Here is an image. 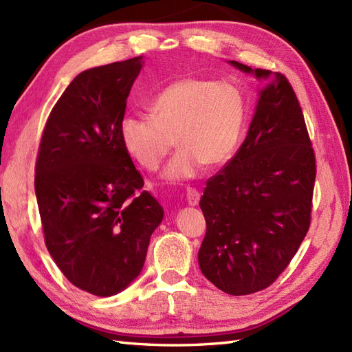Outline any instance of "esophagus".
I'll list each match as a JSON object with an SVG mask.
<instances>
[{
  "mask_svg": "<svg viewBox=\"0 0 352 352\" xmlns=\"http://www.w3.org/2000/svg\"><path fill=\"white\" fill-rule=\"evenodd\" d=\"M186 197H187V204H188V205H192V206H195V205L199 204L201 193L197 192L196 188H193V187H188V188H187V192H186Z\"/></svg>",
  "mask_w": 352,
  "mask_h": 352,
  "instance_id": "obj_1",
  "label": "esophagus"
}]
</instances>
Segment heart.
I'll list each match as a JSON object with an SVG mask.
<instances>
[{"label": "heart", "instance_id": "1", "mask_svg": "<svg viewBox=\"0 0 352 352\" xmlns=\"http://www.w3.org/2000/svg\"><path fill=\"white\" fill-rule=\"evenodd\" d=\"M150 116L126 114L119 124L126 153L138 165L155 170L173 147H179L165 168L168 182L193 178L201 168L220 166L236 150L244 131L247 101L230 82L184 77L148 102Z\"/></svg>", "mask_w": 352, "mask_h": 352}]
</instances>
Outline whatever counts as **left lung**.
Here are the masks:
<instances>
[{
	"label": "left lung",
	"mask_w": 352,
	"mask_h": 352,
	"mask_svg": "<svg viewBox=\"0 0 352 352\" xmlns=\"http://www.w3.org/2000/svg\"><path fill=\"white\" fill-rule=\"evenodd\" d=\"M230 65L272 80L258 92L245 141L206 182L201 210L206 233L197 254L205 278L244 296L272 284L308 233L315 155L303 113L285 76Z\"/></svg>",
	"instance_id": "1"
}]
</instances>
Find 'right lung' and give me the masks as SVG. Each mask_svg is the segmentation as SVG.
<instances>
[{
	"label": "right lung",
	"instance_id": "1",
	"mask_svg": "<svg viewBox=\"0 0 352 352\" xmlns=\"http://www.w3.org/2000/svg\"><path fill=\"white\" fill-rule=\"evenodd\" d=\"M142 56L80 73L44 126L35 196L52 258L90 294L124 290L141 272L164 208L119 135Z\"/></svg>",
	"mask_w": 352,
	"mask_h": 352
}]
</instances>
